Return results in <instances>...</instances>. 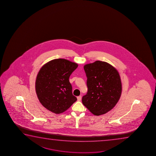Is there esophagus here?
I'll return each instance as SVG.
<instances>
[{
	"mask_svg": "<svg viewBox=\"0 0 156 156\" xmlns=\"http://www.w3.org/2000/svg\"><path fill=\"white\" fill-rule=\"evenodd\" d=\"M81 98H82L81 96H78L77 97V100H78V101H80L81 100Z\"/></svg>",
	"mask_w": 156,
	"mask_h": 156,
	"instance_id": "1",
	"label": "esophagus"
}]
</instances>
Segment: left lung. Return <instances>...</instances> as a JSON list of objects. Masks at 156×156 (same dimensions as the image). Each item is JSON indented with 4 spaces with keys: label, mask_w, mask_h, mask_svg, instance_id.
<instances>
[{
    "label": "left lung",
    "mask_w": 156,
    "mask_h": 156,
    "mask_svg": "<svg viewBox=\"0 0 156 156\" xmlns=\"http://www.w3.org/2000/svg\"><path fill=\"white\" fill-rule=\"evenodd\" d=\"M87 94L83 96V105L94 115L110 111L117 103L122 93V83L117 70L107 62L96 61L86 64Z\"/></svg>",
    "instance_id": "left-lung-1"
}]
</instances>
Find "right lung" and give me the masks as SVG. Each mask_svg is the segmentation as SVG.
Returning a JSON list of instances; mask_svg holds the SVG:
<instances>
[{
  "instance_id": "1",
  "label": "right lung",
  "mask_w": 156,
  "mask_h": 156,
  "mask_svg": "<svg viewBox=\"0 0 156 156\" xmlns=\"http://www.w3.org/2000/svg\"><path fill=\"white\" fill-rule=\"evenodd\" d=\"M78 64L68 60H51L41 69L37 76L36 91L39 100L45 108L54 113H62L77 100L73 95L69 81Z\"/></svg>"
}]
</instances>
